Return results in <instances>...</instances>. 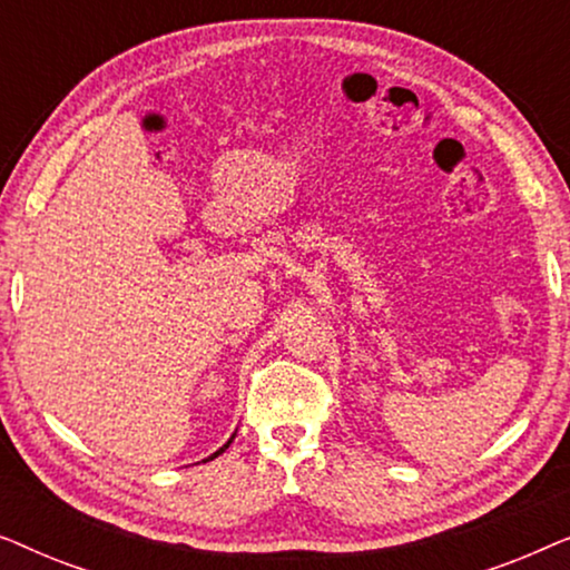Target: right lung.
Listing matches in <instances>:
<instances>
[{"mask_svg":"<svg viewBox=\"0 0 570 570\" xmlns=\"http://www.w3.org/2000/svg\"><path fill=\"white\" fill-rule=\"evenodd\" d=\"M233 439H236V435H233ZM233 439H230V441H233ZM230 441H228V443H225V446H223V449H220V451H215V454H213V456H209V459H215V456H220V454H223V451H225V449H228V446H230ZM209 459H205V462H209Z\"/></svg>","mask_w":570,"mask_h":570,"instance_id":"add662e5","label":"right lung"}]
</instances>
